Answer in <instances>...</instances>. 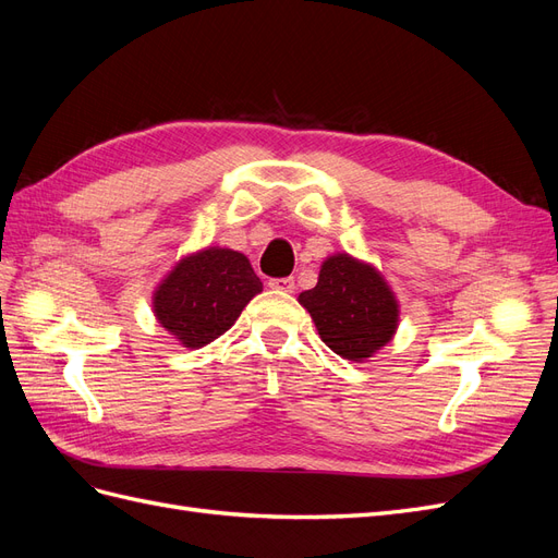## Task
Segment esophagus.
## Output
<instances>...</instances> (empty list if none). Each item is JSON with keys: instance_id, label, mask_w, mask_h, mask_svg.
<instances>
[{"instance_id": "1", "label": "esophagus", "mask_w": 558, "mask_h": 558, "mask_svg": "<svg viewBox=\"0 0 558 558\" xmlns=\"http://www.w3.org/2000/svg\"><path fill=\"white\" fill-rule=\"evenodd\" d=\"M269 289L275 291H283V293H291L295 289V279L293 277H281V279H269Z\"/></svg>"}]
</instances>
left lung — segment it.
<instances>
[{
	"label": "left lung",
	"instance_id": "1",
	"mask_svg": "<svg viewBox=\"0 0 558 558\" xmlns=\"http://www.w3.org/2000/svg\"><path fill=\"white\" fill-rule=\"evenodd\" d=\"M298 300L312 314L320 340L349 361L373 356L398 326V302L381 275L347 253L320 265L318 283Z\"/></svg>",
	"mask_w": 558,
	"mask_h": 558
}]
</instances>
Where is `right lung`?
Listing matches in <instances>:
<instances>
[{
	"mask_svg": "<svg viewBox=\"0 0 558 558\" xmlns=\"http://www.w3.org/2000/svg\"><path fill=\"white\" fill-rule=\"evenodd\" d=\"M263 283L248 258L232 248H205L183 258L154 295V310L177 340L199 349L223 335Z\"/></svg>",
	"mask_w": 558,
	"mask_h": 558,
	"instance_id": "1",
	"label": "right lung"
}]
</instances>
